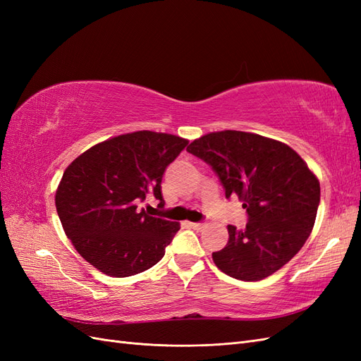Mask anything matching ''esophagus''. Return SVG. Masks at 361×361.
<instances>
[{"label":"esophagus","mask_w":361,"mask_h":361,"mask_svg":"<svg viewBox=\"0 0 361 361\" xmlns=\"http://www.w3.org/2000/svg\"><path fill=\"white\" fill-rule=\"evenodd\" d=\"M191 227L194 228V231H202V228L204 227V223H191Z\"/></svg>","instance_id":"esophagus-1"}]
</instances>
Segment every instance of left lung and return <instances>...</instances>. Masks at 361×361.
<instances>
[{
    "mask_svg": "<svg viewBox=\"0 0 361 361\" xmlns=\"http://www.w3.org/2000/svg\"><path fill=\"white\" fill-rule=\"evenodd\" d=\"M190 154L209 164L226 197L243 202L245 228L228 226V243L212 253L224 274L257 281L298 253L312 232L321 200L319 182L302 158L280 141L241 130L194 140Z\"/></svg>",
    "mask_w": 361,
    "mask_h": 361,
    "instance_id": "8db88e82",
    "label": "left lung"
}]
</instances>
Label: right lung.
Segmentation results:
<instances>
[{"mask_svg": "<svg viewBox=\"0 0 361 361\" xmlns=\"http://www.w3.org/2000/svg\"><path fill=\"white\" fill-rule=\"evenodd\" d=\"M176 135L138 130L90 147L63 173L56 206L71 243L111 277L143 272L166 255L179 223L152 216L141 203L164 204V171L187 147Z\"/></svg>", "mask_w": 361, "mask_h": 361, "instance_id": "1", "label": "right lung"}]
</instances>
